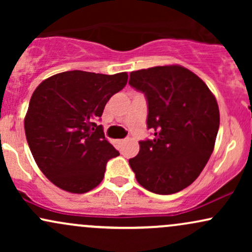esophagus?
<instances>
[{
  "instance_id": "obj_1",
  "label": "esophagus",
  "mask_w": 252,
  "mask_h": 252,
  "mask_svg": "<svg viewBox=\"0 0 252 252\" xmlns=\"http://www.w3.org/2000/svg\"><path fill=\"white\" fill-rule=\"evenodd\" d=\"M126 140H116V143L118 144V146H122V144L126 142Z\"/></svg>"
}]
</instances>
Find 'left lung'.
I'll list each match as a JSON object with an SVG mask.
<instances>
[{"label": "left lung", "mask_w": 252, "mask_h": 252, "mask_svg": "<svg viewBox=\"0 0 252 252\" xmlns=\"http://www.w3.org/2000/svg\"><path fill=\"white\" fill-rule=\"evenodd\" d=\"M129 85L144 94L153 140L140 141L129 164L141 186L156 194L180 192L206 166L219 129V108L207 85L179 65L130 73Z\"/></svg>", "instance_id": "1"}]
</instances>
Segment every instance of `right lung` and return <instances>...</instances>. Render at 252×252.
I'll list each match as a JSON object with an SVG mask.
<instances>
[{"label": "right lung", "mask_w": 252, "mask_h": 252, "mask_svg": "<svg viewBox=\"0 0 252 252\" xmlns=\"http://www.w3.org/2000/svg\"><path fill=\"white\" fill-rule=\"evenodd\" d=\"M126 82V72L66 71L33 92L26 138L37 167L57 187L78 194L94 189L103 180L106 162L120 155L96 121Z\"/></svg>", "instance_id": "obj_1"}]
</instances>
